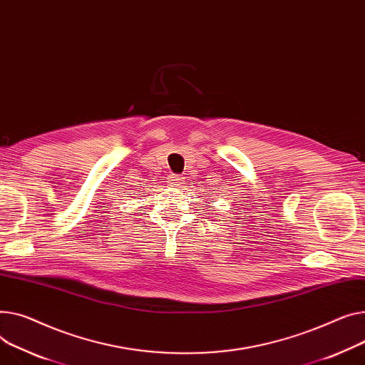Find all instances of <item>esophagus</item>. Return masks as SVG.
Here are the masks:
<instances>
[{"mask_svg": "<svg viewBox=\"0 0 365 365\" xmlns=\"http://www.w3.org/2000/svg\"><path fill=\"white\" fill-rule=\"evenodd\" d=\"M167 182H168L170 186H176L178 187V186H180L183 183V178L180 175H172V176L168 178Z\"/></svg>", "mask_w": 365, "mask_h": 365, "instance_id": "obj_1", "label": "esophagus"}]
</instances>
